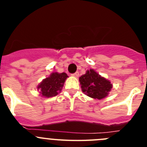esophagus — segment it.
I'll use <instances>...</instances> for the list:
<instances>
[{"instance_id": "esophagus-1", "label": "esophagus", "mask_w": 147, "mask_h": 147, "mask_svg": "<svg viewBox=\"0 0 147 147\" xmlns=\"http://www.w3.org/2000/svg\"><path fill=\"white\" fill-rule=\"evenodd\" d=\"M72 76H74V77H76V78H77L78 76H79V72H76V73H74V74H73Z\"/></svg>"}]
</instances>
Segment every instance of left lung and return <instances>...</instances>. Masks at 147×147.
<instances>
[{"instance_id": "left-lung-1", "label": "left lung", "mask_w": 147, "mask_h": 147, "mask_svg": "<svg viewBox=\"0 0 147 147\" xmlns=\"http://www.w3.org/2000/svg\"><path fill=\"white\" fill-rule=\"evenodd\" d=\"M79 80L83 93L95 99L100 100L107 97L113 88L110 80L98 74L93 69L88 70Z\"/></svg>"}]
</instances>
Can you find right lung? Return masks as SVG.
<instances>
[{"label":"right lung","instance_id":"1","mask_svg":"<svg viewBox=\"0 0 147 147\" xmlns=\"http://www.w3.org/2000/svg\"><path fill=\"white\" fill-rule=\"evenodd\" d=\"M68 77L65 73L53 72L49 77L44 79L37 85V90L41 96L45 98L55 96L62 90L66 79Z\"/></svg>","mask_w":147,"mask_h":147}]
</instances>
